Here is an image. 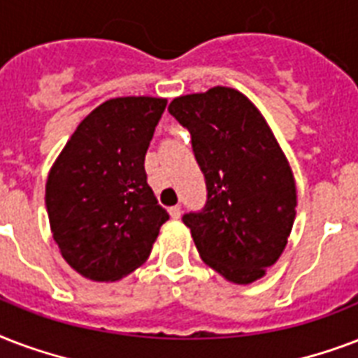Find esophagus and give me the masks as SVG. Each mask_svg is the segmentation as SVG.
Masks as SVG:
<instances>
[{"label": "esophagus", "mask_w": 358, "mask_h": 358, "mask_svg": "<svg viewBox=\"0 0 358 358\" xmlns=\"http://www.w3.org/2000/svg\"><path fill=\"white\" fill-rule=\"evenodd\" d=\"M170 217L171 218L181 217V207H179V205H173V207H170Z\"/></svg>", "instance_id": "esophagus-1"}]
</instances>
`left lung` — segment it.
Returning <instances> with one entry per match:
<instances>
[{
  "label": "left lung",
  "mask_w": 358,
  "mask_h": 358,
  "mask_svg": "<svg viewBox=\"0 0 358 358\" xmlns=\"http://www.w3.org/2000/svg\"><path fill=\"white\" fill-rule=\"evenodd\" d=\"M207 182V205L182 217L210 268L234 284L263 278L292 234L297 188L262 112L241 91L210 87L170 102Z\"/></svg>",
  "instance_id": "1"
}]
</instances>
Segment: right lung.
Segmentation results:
<instances>
[{
	"instance_id": "1",
	"label": "right lung",
	"mask_w": 358,
	"mask_h": 358,
	"mask_svg": "<svg viewBox=\"0 0 358 358\" xmlns=\"http://www.w3.org/2000/svg\"><path fill=\"white\" fill-rule=\"evenodd\" d=\"M166 102L159 96L102 102L50 170V229L61 256L85 278L115 282L136 271L168 220L143 168Z\"/></svg>"
}]
</instances>
